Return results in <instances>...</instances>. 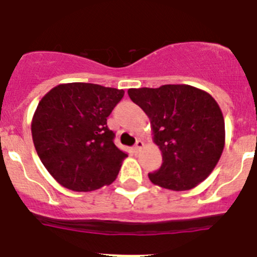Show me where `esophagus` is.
Masks as SVG:
<instances>
[{
	"mask_svg": "<svg viewBox=\"0 0 257 257\" xmlns=\"http://www.w3.org/2000/svg\"><path fill=\"white\" fill-rule=\"evenodd\" d=\"M143 147H144V142H143V140H138V142H136V144L134 145V152H135V153H138V152L140 151V149L143 148Z\"/></svg>",
	"mask_w": 257,
	"mask_h": 257,
	"instance_id": "1",
	"label": "esophagus"
}]
</instances>
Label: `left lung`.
<instances>
[{
  "label": "left lung",
  "mask_w": 257,
  "mask_h": 257,
  "mask_svg": "<svg viewBox=\"0 0 257 257\" xmlns=\"http://www.w3.org/2000/svg\"><path fill=\"white\" fill-rule=\"evenodd\" d=\"M151 121L162 166L149 180L170 190H189L213 171L225 145V123L216 100L189 85L128 88Z\"/></svg>",
  "instance_id": "1"
}]
</instances>
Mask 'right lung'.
<instances>
[{"mask_svg": "<svg viewBox=\"0 0 257 257\" xmlns=\"http://www.w3.org/2000/svg\"><path fill=\"white\" fill-rule=\"evenodd\" d=\"M123 90L83 82L60 83L38 103L32 139L47 171L60 185L91 192L117 178L126 152L117 148L106 118Z\"/></svg>", "mask_w": 257, "mask_h": 257, "instance_id": "1", "label": "right lung"}]
</instances>
